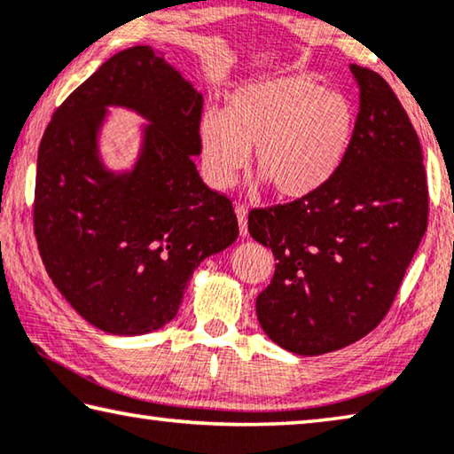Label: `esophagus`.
<instances>
[{"label":"esophagus","instance_id":"obj_1","mask_svg":"<svg viewBox=\"0 0 454 454\" xmlns=\"http://www.w3.org/2000/svg\"><path fill=\"white\" fill-rule=\"evenodd\" d=\"M236 215H239V224H240V234L247 236L248 234V207L239 204L236 206Z\"/></svg>","mask_w":454,"mask_h":454}]
</instances>
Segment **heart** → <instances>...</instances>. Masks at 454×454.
<instances>
[{"label":"heart","instance_id":"heart-1","mask_svg":"<svg viewBox=\"0 0 454 454\" xmlns=\"http://www.w3.org/2000/svg\"><path fill=\"white\" fill-rule=\"evenodd\" d=\"M198 129L215 188H230L254 149L256 169L272 190L294 200L321 190L340 171L354 143L356 109L343 92L286 74L234 89L224 111L201 113Z\"/></svg>","mask_w":454,"mask_h":454}]
</instances>
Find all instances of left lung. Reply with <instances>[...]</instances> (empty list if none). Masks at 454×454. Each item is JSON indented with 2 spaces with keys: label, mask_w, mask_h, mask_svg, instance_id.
Here are the masks:
<instances>
[{
  "label": "left lung",
  "mask_w": 454,
  "mask_h": 454,
  "mask_svg": "<svg viewBox=\"0 0 454 454\" xmlns=\"http://www.w3.org/2000/svg\"><path fill=\"white\" fill-rule=\"evenodd\" d=\"M349 68L359 113L340 171L305 198L248 214L250 236L277 261L256 297L258 321L299 356L341 349L378 327L428 226L419 135L378 72Z\"/></svg>",
  "instance_id": "1"
}]
</instances>
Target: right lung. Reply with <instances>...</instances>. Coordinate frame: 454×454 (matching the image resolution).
I'll return each mask as SVG.
<instances>
[{"instance_id": "1", "label": "right lung", "mask_w": 454, "mask_h": 454, "mask_svg": "<svg viewBox=\"0 0 454 454\" xmlns=\"http://www.w3.org/2000/svg\"><path fill=\"white\" fill-rule=\"evenodd\" d=\"M106 104L152 121L129 176L96 157ZM204 97L151 46L111 56L54 111L38 149L34 234L52 283L92 325L139 335L176 317L196 266L239 236L232 200L193 163Z\"/></svg>"}]
</instances>
